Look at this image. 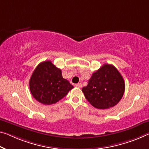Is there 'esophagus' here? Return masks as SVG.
I'll return each instance as SVG.
<instances>
[{
    "mask_svg": "<svg viewBox=\"0 0 149 149\" xmlns=\"http://www.w3.org/2000/svg\"><path fill=\"white\" fill-rule=\"evenodd\" d=\"M76 87H78V88H82V84L81 83H78V84H76L74 85Z\"/></svg>",
    "mask_w": 149,
    "mask_h": 149,
    "instance_id": "34e87169",
    "label": "esophagus"
}]
</instances>
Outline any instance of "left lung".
I'll return each instance as SVG.
<instances>
[{"label":"left lung","instance_id":"obj_1","mask_svg":"<svg viewBox=\"0 0 149 149\" xmlns=\"http://www.w3.org/2000/svg\"><path fill=\"white\" fill-rule=\"evenodd\" d=\"M125 88L124 79L119 71L113 65L104 64L93 73L82 91L94 107L105 109L115 106L120 101Z\"/></svg>","mask_w":149,"mask_h":149}]
</instances>
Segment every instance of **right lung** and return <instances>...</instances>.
<instances>
[{"label": "right lung", "mask_w": 149, "mask_h": 149, "mask_svg": "<svg viewBox=\"0 0 149 149\" xmlns=\"http://www.w3.org/2000/svg\"><path fill=\"white\" fill-rule=\"evenodd\" d=\"M29 86L33 97L46 105L56 103L73 88L68 81L63 79L61 70L50 61L42 62L36 67Z\"/></svg>", "instance_id": "1"}]
</instances>
